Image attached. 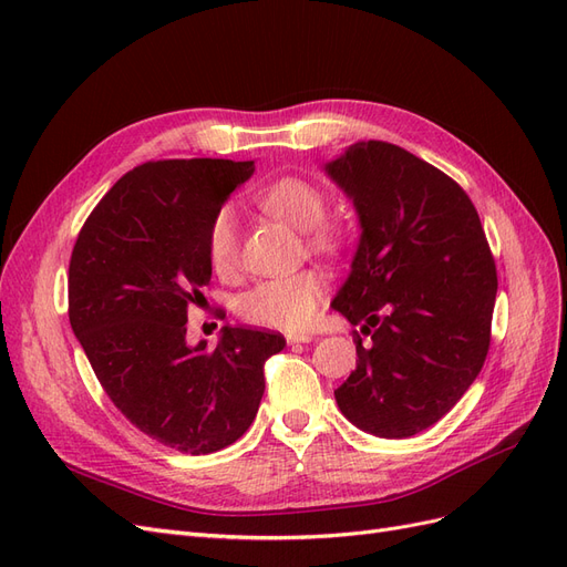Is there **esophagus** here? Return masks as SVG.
Returning a JSON list of instances; mask_svg holds the SVG:
<instances>
[{
    "instance_id": "esophagus-1",
    "label": "esophagus",
    "mask_w": 567,
    "mask_h": 567,
    "mask_svg": "<svg viewBox=\"0 0 567 567\" xmlns=\"http://www.w3.org/2000/svg\"><path fill=\"white\" fill-rule=\"evenodd\" d=\"M286 340L290 342V346H296V342H310L312 333H288Z\"/></svg>"
}]
</instances>
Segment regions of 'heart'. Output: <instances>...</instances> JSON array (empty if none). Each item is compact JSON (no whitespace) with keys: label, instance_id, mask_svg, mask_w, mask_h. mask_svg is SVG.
<instances>
[{"label":"heart","instance_id":"b5f03b06","mask_svg":"<svg viewBox=\"0 0 567 567\" xmlns=\"http://www.w3.org/2000/svg\"><path fill=\"white\" fill-rule=\"evenodd\" d=\"M257 200L267 213L302 229L307 244L315 250L338 255L348 246V229L340 221L323 217L329 200H326V194L317 184L302 177H281L262 188ZM205 250H208L210 267L217 274L234 271L238 250H241V238H238L236 213L231 205H225L213 215L208 234H205ZM323 293L326 277L319 269L310 267L288 274V277L257 284L238 302V312L246 321L257 326L300 331L307 323H312Z\"/></svg>","mask_w":567,"mask_h":567}]
</instances>
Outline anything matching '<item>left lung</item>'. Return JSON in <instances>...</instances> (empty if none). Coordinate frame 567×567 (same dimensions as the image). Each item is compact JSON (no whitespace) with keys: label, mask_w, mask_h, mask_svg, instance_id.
I'll list each match as a JSON object with an SVG mask.
<instances>
[{"label":"left lung","mask_w":567,"mask_h":567,"mask_svg":"<svg viewBox=\"0 0 567 567\" xmlns=\"http://www.w3.org/2000/svg\"><path fill=\"white\" fill-rule=\"evenodd\" d=\"M362 221L333 310L357 336V369L336 402L362 431L400 440L437 423L483 369L496 265L468 194L388 142H357L326 165Z\"/></svg>","instance_id":"left-lung-1"}]
</instances>
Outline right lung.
Here are the masks:
<instances>
[{"instance_id":"add662e5","label":"right lung","mask_w":567,"mask_h":567,"mask_svg":"<svg viewBox=\"0 0 567 567\" xmlns=\"http://www.w3.org/2000/svg\"><path fill=\"white\" fill-rule=\"evenodd\" d=\"M252 161H148L84 219L68 267V317L101 388L132 425L182 454L241 437L281 333L225 326L215 350L186 346L188 305L213 267L205 234Z\"/></svg>"}]
</instances>
